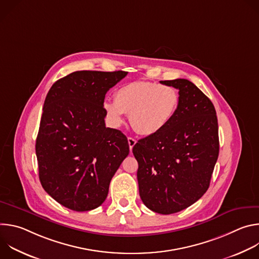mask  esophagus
Returning <instances> with one entry per match:
<instances>
[{
  "label": "esophagus",
  "mask_w": 259,
  "mask_h": 259,
  "mask_svg": "<svg viewBox=\"0 0 259 259\" xmlns=\"http://www.w3.org/2000/svg\"><path fill=\"white\" fill-rule=\"evenodd\" d=\"M128 143H129L130 151H132L133 146H134V145H135V143H136V140H135L134 138H132V137H128Z\"/></svg>",
  "instance_id": "esophagus-1"
}]
</instances>
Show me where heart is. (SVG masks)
<instances>
[{"label":"heart","mask_w":259,"mask_h":259,"mask_svg":"<svg viewBox=\"0 0 259 259\" xmlns=\"http://www.w3.org/2000/svg\"><path fill=\"white\" fill-rule=\"evenodd\" d=\"M180 104L179 92L172 86L136 81L120 87L115 101H105L103 108L110 123L120 126L129 114L133 129L140 135L160 133L174 119Z\"/></svg>","instance_id":"obj_1"}]
</instances>
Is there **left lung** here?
<instances>
[{
    "instance_id": "1",
    "label": "left lung",
    "mask_w": 259,
    "mask_h": 259,
    "mask_svg": "<svg viewBox=\"0 0 259 259\" xmlns=\"http://www.w3.org/2000/svg\"><path fill=\"white\" fill-rule=\"evenodd\" d=\"M179 90L180 104L160 133L133 146L143 204L172 214L196 203L208 190L219 154L218 123L211 100L191 81H161Z\"/></svg>"
}]
</instances>
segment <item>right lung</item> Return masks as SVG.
I'll return each mask as SVG.
<instances>
[{"label": "right lung", "mask_w": 259, "mask_h": 259, "mask_svg": "<svg viewBox=\"0 0 259 259\" xmlns=\"http://www.w3.org/2000/svg\"><path fill=\"white\" fill-rule=\"evenodd\" d=\"M127 71L81 70L56 81L43 107L35 155L43 189L73 211L99 207L129 154L127 137L106 128V92Z\"/></svg>", "instance_id": "obj_1"}]
</instances>
